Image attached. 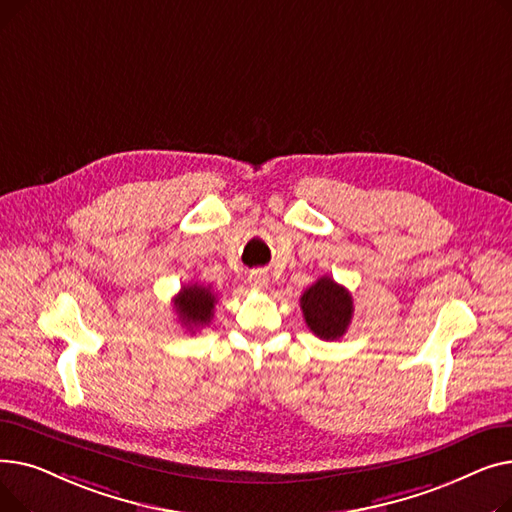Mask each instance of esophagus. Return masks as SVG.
Returning a JSON list of instances; mask_svg holds the SVG:
<instances>
[{"label":"esophagus","mask_w":512,"mask_h":512,"mask_svg":"<svg viewBox=\"0 0 512 512\" xmlns=\"http://www.w3.org/2000/svg\"><path fill=\"white\" fill-rule=\"evenodd\" d=\"M267 282H270V278H267V274L263 270H255L249 274V286L255 290L267 288Z\"/></svg>","instance_id":"1"}]
</instances>
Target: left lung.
Instances as JSON below:
<instances>
[{"label": "left lung", "mask_w": 512, "mask_h": 512, "mask_svg": "<svg viewBox=\"0 0 512 512\" xmlns=\"http://www.w3.org/2000/svg\"><path fill=\"white\" fill-rule=\"evenodd\" d=\"M307 328L321 340H340L353 319V297L330 276L319 278L301 297Z\"/></svg>", "instance_id": "1"}]
</instances>
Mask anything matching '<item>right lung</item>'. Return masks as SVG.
I'll return each mask as SVG.
<instances>
[{
  "label": "right lung",
  "mask_w": 512,
  "mask_h": 512,
  "mask_svg": "<svg viewBox=\"0 0 512 512\" xmlns=\"http://www.w3.org/2000/svg\"><path fill=\"white\" fill-rule=\"evenodd\" d=\"M215 303H218V299H215L211 286L188 284L180 288L178 297L174 299V309L182 326L188 330H197L207 326L213 319Z\"/></svg>",
  "instance_id": "add662e5"
}]
</instances>
